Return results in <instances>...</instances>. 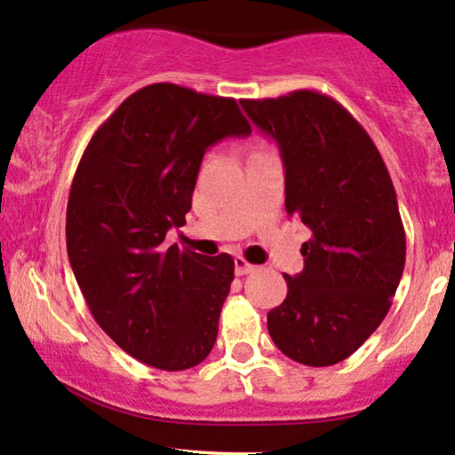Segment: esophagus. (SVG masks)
Returning a JSON list of instances; mask_svg holds the SVG:
<instances>
[{
  "instance_id": "esophagus-1",
  "label": "esophagus",
  "mask_w": 455,
  "mask_h": 455,
  "mask_svg": "<svg viewBox=\"0 0 455 455\" xmlns=\"http://www.w3.org/2000/svg\"><path fill=\"white\" fill-rule=\"evenodd\" d=\"M234 266H236V274H238V276H246V274H251V272L257 270V266H253V263L246 261L243 255H238L236 259H234Z\"/></svg>"
}]
</instances>
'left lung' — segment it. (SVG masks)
<instances>
[{"instance_id":"obj_1","label":"left lung","mask_w":455,"mask_h":455,"mask_svg":"<svg viewBox=\"0 0 455 455\" xmlns=\"http://www.w3.org/2000/svg\"><path fill=\"white\" fill-rule=\"evenodd\" d=\"M251 122L278 143L284 209L310 228L304 270L267 312L283 355L329 367L364 344L390 310L405 267V228L382 156L335 99L295 91L240 100Z\"/></svg>"}]
</instances>
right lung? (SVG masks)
I'll list each match as a JSON object with an SVG mask.
<instances>
[{
    "label": "right lung",
    "mask_w": 455,
    "mask_h": 455,
    "mask_svg": "<svg viewBox=\"0 0 455 455\" xmlns=\"http://www.w3.org/2000/svg\"><path fill=\"white\" fill-rule=\"evenodd\" d=\"M249 132L234 99L162 82L131 94L84 151L67 202V255L94 321L137 361L183 371L215 346L232 255L164 238L192 209L204 151Z\"/></svg>",
    "instance_id": "obj_1"
}]
</instances>
